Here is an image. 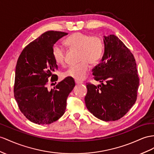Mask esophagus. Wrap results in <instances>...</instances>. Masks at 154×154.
Listing matches in <instances>:
<instances>
[{
    "label": "esophagus",
    "instance_id": "34e87169",
    "mask_svg": "<svg viewBox=\"0 0 154 154\" xmlns=\"http://www.w3.org/2000/svg\"><path fill=\"white\" fill-rule=\"evenodd\" d=\"M75 83H76L77 85H79V84H82V83H83V82H81V81H75Z\"/></svg>",
    "mask_w": 154,
    "mask_h": 154
}]
</instances>
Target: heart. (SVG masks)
<instances>
[{
	"instance_id": "b5f03b06",
	"label": "heart",
	"mask_w": 154,
	"mask_h": 154,
	"mask_svg": "<svg viewBox=\"0 0 154 154\" xmlns=\"http://www.w3.org/2000/svg\"><path fill=\"white\" fill-rule=\"evenodd\" d=\"M65 43L72 49L79 51V61L80 64L71 66L64 73L67 77L81 81L88 74L90 65L95 66L99 63L103 52V42L99 36L83 32H75L67 38ZM54 62L58 64L64 65L66 62V51L64 47L55 44L52 49Z\"/></svg>"
}]
</instances>
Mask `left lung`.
I'll use <instances>...</instances> for the list:
<instances>
[{
    "instance_id": "8db88e82",
    "label": "left lung",
    "mask_w": 154,
    "mask_h": 154,
    "mask_svg": "<svg viewBox=\"0 0 154 154\" xmlns=\"http://www.w3.org/2000/svg\"><path fill=\"white\" fill-rule=\"evenodd\" d=\"M105 52L92 69L97 86L88 82L86 106L92 115L105 122L123 117L135 104L139 86L135 59L115 35L104 36Z\"/></svg>"
}]
</instances>
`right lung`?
<instances>
[{
    "label": "right lung",
    "mask_w": 154,
    "mask_h": 154,
    "mask_svg": "<svg viewBox=\"0 0 154 154\" xmlns=\"http://www.w3.org/2000/svg\"><path fill=\"white\" fill-rule=\"evenodd\" d=\"M67 34L47 31L27 45L18 58L14 97L21 112L35 124H50L58 120L64 114L67 98L75 85L72 78L66 77L53 89H47L50 82L58 80L54 74L58 66L52 55L53 45Z\"/></svg>",
    "instance_id": "obj_1"
}]
</instances>
